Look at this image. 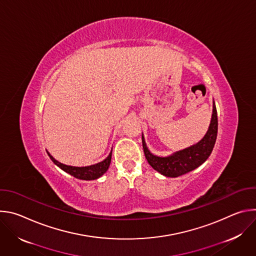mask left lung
<instances>
[{
  "label": "left lung",
  "instance_id": "left-lung-1",
  "mask_svg": "<svg viewBox=\"0 0 256 256\" xmlns=\"http://www.w3.org/2000/svg\"><path fill=\"white\" fill-rule=\"evenodd\" d=\"M218 134V116L214 102L212 104V114L208 130L206 136L196 144L175 152L168 157H158L153 155L146 146L142 136V149L149 164L159 173L167 177H178L190 172L200 166L210 155L216 140Z\"/></svg>",
  "mask_w": 256,
  "mask_h": 256
}]
</instances>
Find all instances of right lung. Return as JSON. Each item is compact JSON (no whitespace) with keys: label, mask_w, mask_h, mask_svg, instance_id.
Returning <instances> with one entry per match:
<instances>
[{"label":"right lung","mask_w":256,"mask_h":256,"mask_svg":"<svg viewBox=\"0 0 256 256\" xmlns=\"http://www.w3.org/2000/svg\"><path fill=\"white\" fill-rule=\"evenodd\" d=\"M112 151L109 153L108 157L103 160L102 162H99L97 164L94 165H90V166H85V167H75V166H68V165H64L58 161H56L48 152V156L52 159V161L58 166L62 170H64V172L70 174L72 176H74L78 179H82V180H94L97 179L99 177H101L108 169L109 165H110V161H112Z\"/></svg>","instance_id":"1"}]
</instances>
